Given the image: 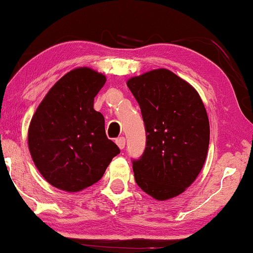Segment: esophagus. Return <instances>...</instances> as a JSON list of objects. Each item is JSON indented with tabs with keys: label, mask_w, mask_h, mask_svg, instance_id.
Segmentation results:
<instances>
[{
	"label": "esophagus",
	"mask_w": 253,
	"mask_h": 253,
	"mask_svg": "<svg viewBox=\"0 0 253 253\" xmlns=\"http://www.w3.org/2000/svg\"><path fill=\"white\" fill-rule=\"evenodd\" d=\"M116 144H117V146H119L121 150H123L124 147H126V138L124 137H120V138H117L116 139Z\"/></svg>",
	"instance_id": "34e87169"
}]
</instances>
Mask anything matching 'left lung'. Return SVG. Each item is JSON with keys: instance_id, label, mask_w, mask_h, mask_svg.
Wrapping results in <instances>:
<instances>
[{"instance_id": "8db88e82", "label": "left lung", "mask_w": 253, "mask_h": 253, "mask_svg": "<svg viewBox=\"0 0 253 253\" xmlns=\"http://www.w3.org/2000/svg\"><path fill=\"white\" fill-rule=\"evenodd\" d=\"M146 131V147L132 162L138 186L157 200L177 197L205 164L210 122L195 87L168 69H155L126 82Z\"/></svg>"}]
</instances>
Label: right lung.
Segmentation results:
<instances>
[{
	"mask_svg": "<svg viewBox=\"0 0 253 253\" xmlns=\"http://www.w3.org/2000/svg\"><path fill=\"white\" fill-rule=\"evenodd\" d=\"M105 83V75L91 68H76L55 83L31 120V157L55 188L68 192L88 188L120 153L106 136L102 114L93 108Z\"/></svg>",
	"mask_w": 253,
	"mask_h": 253,
	"instance_id": "add662e5",
	"label": "right lung"
}]
</instances>
